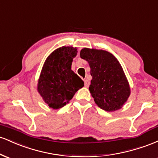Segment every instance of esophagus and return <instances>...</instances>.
Instances as JSON below:
<instances>
[{"instance_id": "34e87169", "label": "esophagus", "mask_w": 158, "mask_h": 158, "mask_svg": "<svg viewBox=\"0 0 158 158\" xmlns=\"http://www.w3.org/2000/svg\"><path fill=\"white\" fill-rule=\"evenodd\" d=\"M89 85H90V81L88 80V79H85V86L88 88V87L89 86Z\"/></svg>"}]
</instances>
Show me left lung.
<instances>
[{
  "label": "left lung",
  "instance_id": "obj_1",
  "mask_svg": "<svg viewBox=\"0 0 158 158\" xmlns=\"http://www.w3.org/2000/svg\"><path fill=\"white\" fill-rule=\"evenodd\" d=\"M80 57L89 63V90L96 104L106 111L122 108L130 95V88L117 59L105 50L84 48Z\"/></svg>",
  "mask_w": 158,
  "mask_h": 158
}]
</instances>
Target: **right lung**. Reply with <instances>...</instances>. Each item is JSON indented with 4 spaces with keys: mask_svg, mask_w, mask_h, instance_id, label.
I'll return each instance as SVG.
<instances>
[{
    "mask_svg": "<svg viewBox=\"0 0 158 158\" xmlns=\"http://www.w3.org/2000/svg\"><path fill=\"white\" fill-rule=\"evenodd\" d=\"M77 54L76 48L62 47L52 52L45 61L38 90L53 109L64 106L84 86V81L71 70L72 61Z\"/></svg>",
    "mask_w": 158,
    "mask_h": 158,
    "instance_id": "1",
    "label": "right lung"
}]
</instances>
